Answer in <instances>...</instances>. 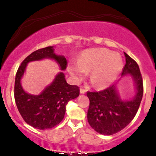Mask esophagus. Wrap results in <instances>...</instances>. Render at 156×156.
<instances>
[{"instance_id": "esophagus-1", "label": "esophagus", "mask_w": 156, "mask_h": 156, "mask_svg": "<svg viewBox=\"0 0 156 156\" xmlns=\"http://www.w3.org/2000/svg\"><path fill=\"white\" fill-rule=\"evenodd\" d=\"M80 93H81V94H84L86 93V90L84 89V88H81V89H80Z\"/></svg>"}]
</instances>
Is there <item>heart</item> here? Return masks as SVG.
Returning a JSON list of instances; mask_svg holds the SVG:
<instances>
[{"instance_id":"obj_1","label":"heart","mask_w":156,"mask_h":156,"mask_svg":"<svg viewBox=\"0 0 156 156\" xmlns=\"http://www.w3.org/2000/svg\"><path fill=\"white\" fill-rule=\"evenodd\" d=\"M123 68L122 56L106 48L84 50L77 63L68 66L67 69L72 78L80 82L90 71V78L98 88L111 85Z\"/></svg>"}]
</instances>
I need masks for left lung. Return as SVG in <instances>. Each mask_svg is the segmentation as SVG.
I'll return each mask as SVG.
<instances>
[{
	"label": "left lung",
	"instance_id": "left-lung-1",
	"mask_svg": "<svg viewBox=\"0 0 156 156\" xmlns=\"http://www.w3.org/2000/svg\"><path fill=\"white\" fill-rule=\"evenodd\" d=\"M125 53L126 63L122 75L130 74L135 82L136 95L131 100L120 98L113 84L99 92L87 93L90 100L87 121L91 127L100 134L112 135L122 130L133 120L138 111L144 94V84L137 63Z\"/></svg>",
	"mask_w": 156,
	"mask_h": 156
}]
</instances>
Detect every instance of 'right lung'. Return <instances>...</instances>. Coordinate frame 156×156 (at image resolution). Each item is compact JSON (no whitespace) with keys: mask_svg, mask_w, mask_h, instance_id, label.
I'll use <instances>...</instances> for the list:
<instances>
[{"mask_svg":"<svg viewBox=\"0 0 156 156\" xmlns=\"http://www.w3.org/2000/svg\"><path fill=\"white\" fill-rule=\"evenodd\" d=\"M46 58L54 59L61 70L66 69V59L63 56L55 54L53 47L39 49L23 61L17 70L14 86V97L20 115L26 123L40 130L52 128L59 125L65 115L68 102L78 97L80 94L79 87L69 84L62 72L56 75L53 82L39 95H31L23 90L20 81L27 64Z\"/></svg>","mask_w":156,"mask_h":156,"instance_id":"1","label":"right lung"}]
</instances>
